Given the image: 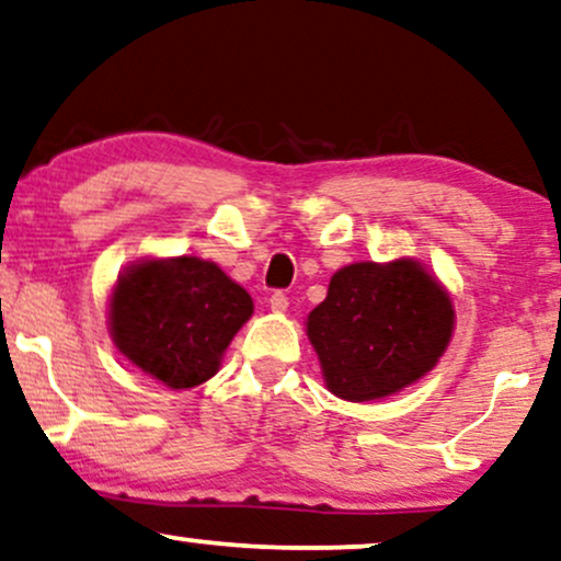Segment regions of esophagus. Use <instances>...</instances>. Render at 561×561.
Returning a JSON list of instances; mask_svg holds the SVG:
<instances>
[{
    "mask_svg": "<svg viewBox=\"0 0 561 561\" xmlns=\"http://www.w3.org/2000/svg\"><path fill=\"white\" fill-rule=\"evenodd\" d=\"M268 308H272L274 312H287L289 308V300L285 293H274L272 297H268Z\"/></svg>",
    "mask_w": 561,
    "mask_h": 561,
    "instance_id": "obj_1",
    "label": "esophagus"
}]
</instances>
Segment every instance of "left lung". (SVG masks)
<instances>
[{
    "instance_id": "8db88e82",
    "label": "left lung",
    "mask_w": 561,
    "mask_h": 561,
    "mask_svg": "<svg viewBox=\"0 0 561 561\" xmlns=\"http://www.w3.org/2000/svg\"><path fill=\"white\" fill-rule=\"evenodd\" d=\"M457 312L449 289L421 261H356L331 276L305 320L328 392L385 400L415 385L449 348Z\"/></svg>"
}]
</instances>
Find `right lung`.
Masks as SVG:
<instances>
[{
  "mask_svg": "<svg viewBox=\"0 0 561 561\" xmlns=\"http://www.w3.org/2000/svg\"><path fill=\"white\" fill-rule=\"evenodd\" d=\"M251 316V295L197 256H146L125 266L107 302L115 348L169 390H192L218 375Z\"/></svg>",
  "mask_w": 561,
  "mask_h": 561,
  "instance_id": "add662e5",
  "label": "right lung"
}]
</instances>
